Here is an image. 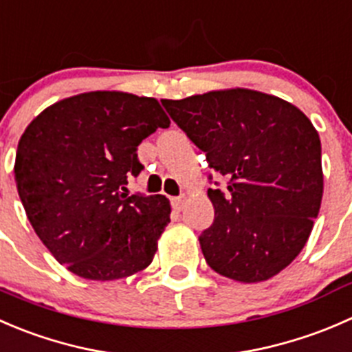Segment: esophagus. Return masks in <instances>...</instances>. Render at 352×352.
Segmentation results:
<instances>
[{"label": "esophagus", "mask_w": 352, "mask_h": 352, "mask_svg": "<svg viewBox=\"0 0 352 352\" xmlns=\"http://www.w3.org/2000/svg\"><path fill=\"white\" fill-rule=\"evenodd\" d=\"M171 201H173V207H175L176 210H183L186 198H184V197H175Z\"/></svg>", "instance_id": "34e87169"}]
</instances>
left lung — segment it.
<instances>
[{
	"mask_svg": "<svg viewBox=\"0 0 352 352\" xmlns=\"http://www.w3.org/2000/svg\"><path fill=\"white\" fill-rule=\"evenodd\" d=\"M177 126L229 177L208 190L214 224L200 236L205 260L238 283L277 276L301 253L322 204L318 131L302 111L252 89L162 99Z\"/></svg>",
	"mask_w": 352,
	"mask_h": 352,
	"instance_id": "left-lung-1",
	"label": "left lung"
}]
</instances>
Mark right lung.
I'll use <instances>...</instances> for the list:
<instances>
[{"label":"right lung","mask_w":352,"mask_h":352,"mask_svg":"<svg viewBox=\"0 0 352 352\" xmlns=\"http://www.w3.org/2000/svg\"><path fill=\"white\" fill-rule=\"evenodd\" d=\"M171 124L154 97L96 90L46 107L20 137L15 181L51 255L90 280L147 269L171 222L164 195H128L144 138Z\"/></svg>","instance_id":"1"}]
</instances>
